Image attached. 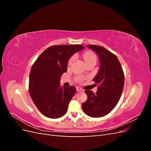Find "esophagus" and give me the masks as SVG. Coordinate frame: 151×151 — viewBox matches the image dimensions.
<instances>
[{"instance_id":"1","label":"esophagus","mask_w":151,"mask_h":151,"mask_svg":"<svg viewBox=\"0 0 151 151\" xmlns=\"http://www.w3.org/2000/svg\"><path fill=\"white\" fill-rule=\"evenodd\" d=\"M76 90L77 92H80V91H83V89H82L81 88H80V87H77L76 88Z\"/></svg>"}]
</instances>
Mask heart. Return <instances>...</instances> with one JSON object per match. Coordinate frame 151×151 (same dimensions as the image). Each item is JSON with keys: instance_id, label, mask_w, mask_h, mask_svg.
Listing matches in <instances>:
<instances>
[{"instance_id": "obj_1", "label": "heart", "mask_w": 151, "mask_h": 151, "mask_svg": "<svg viewBox=\"0 0 151 151\" xmlns=\"http://www.w3.org/2000/svg\"><path fill=\"white\" fill-rule=\"evenodd\" d=\"M75 58H76L75 56L73 55L69 58V60H68V63H67L68 67H70L72 65V63L75 60ZM83 58H84V60L86 64L88 65L91 63L96 62L97 57L94 52H91V51H87V52H84L83 54ZM84 79V77L83 76H77L76 77V81L77 82H81L82 81H83Z\"/></svg>"}]
</instances>
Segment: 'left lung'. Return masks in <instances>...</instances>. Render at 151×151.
<instances>
[{"label":"left lung","mask_w":151,"mask_h":151,"mask_svg":"<svg viewBox=\"0 0 151 151\" xmlns=\"http://www.w3.org/2000/svg\"><path fill=\"white\" fill-rule=\"evenodd\" d=\"M87 47L97 53L100 60L98 73L93 79L98 91H85L88 96L82 104L83 111L91 117H102L111 112L120 99L125 76L117 57L103 47L88 45Z\"/></svg>","instance_id":"8db88e82"}]
</instances>
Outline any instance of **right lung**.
<instances>
[{
    "label": "right lung",
    "instance_id": "right-lung-1",
    "mask_svg": "<svg viewBox=\"0 0 151 151\" xmlns=\"http://www.w3.org/2000/svg\"><path fill=\"white\" fill-rule=\"evenodd\" d=\"M84 48L81 45H53L45 50L32 65L29 92L36 108L44 116L58 118L66 113L76 89L72 86L61 87V76L67 70L70 57Z\"/></svg>",
    "mask_w": 151,
    "mask_h": 151
}]
</instances>
